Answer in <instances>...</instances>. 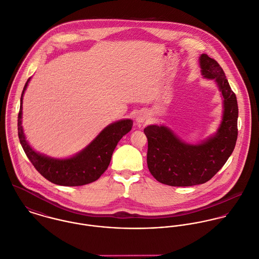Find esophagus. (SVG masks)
<instances>
[{
  "instance_id": "1",
  "label": "esophagus",
  "mask_w": 259,
  "mask_h": 259,
  "mask_svg": "<svg viewBox=\"0 0 259 259\" xmlns=\"http://www.w3.org/2000/svg\"><path fill=\"white\" fill-rule=\"evenodd\" d=\"M146 119H147V113L146 112H139L136 116V122L138 124L144 123L146 121Z\"/></svg>"
}]
</instances>
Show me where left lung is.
I'll use <instances>...</instances> for the list:
<instances>
[{"mask_svg": "<svg viewBox=\"0 0 259 259\" xmlns=\"http://www.w3.org/2000/svg\"><path fill=\"white\" fill-rule=\"evenodd\" d=\"M202 75L214 79L224 99V113L217 133L197 145L182 142L165 126L144 129L148 140L147 165L160 183L170 186H193L210 180L234 150L238 129V105L223 69L214 59L200 56Z\"/></svg>", "mask_w": 259, "mask_h": 259, "instance_id": "left-lung-1", "label": "left lung"}]
</instances>
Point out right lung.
Masks as SVG:
<instances>
[{"label": "right lung", "instance_id": "right-lung-1", "mask_svg": "<svg viewBox=\"0 0 259 259\" xmlns=\"http://www.w3.org/2000/svg\"><path fill=\"white\" fill-rule=\"evenodd\" d=\"M29 81L30 79L26 82L21 96L18 135L26 155L36 170L50 182L63 186H81L99 179L108 168L118 142L131 130L133 121L126 119L107 126L83 151L69 159H54L39 154L26 141L21 125L23 95Z\"/></svg>", "mask_w": 259, "mask_h": 259}]
</instances>
